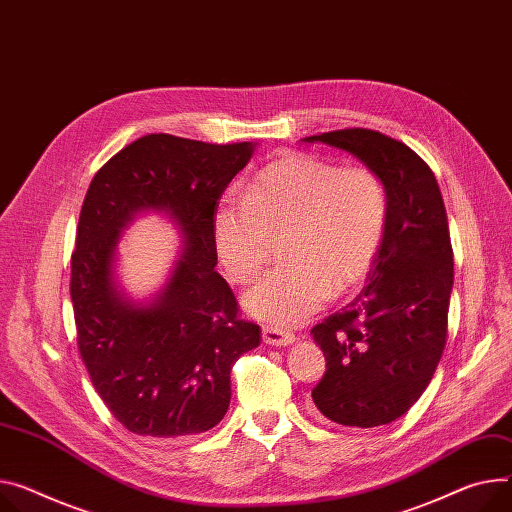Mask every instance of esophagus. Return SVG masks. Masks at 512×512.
<instances>
[{"instance_id": "obj_1", "label": "esophagus", "mask_w": 512, "mask_h": 512, "mask_svg": "<svg viewBox=\"0 0 512 512\" xmlns=\"http://www.w3.org/2000/svg\"><path fill=\"white\" fill-rule=\"evenodd\" d=\"M262 340L270 346H289L295 342V334L291 332H285V330H279V328H270V326H264L262 328Z\"/></svg>"}]
</instances>
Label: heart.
I'll list each match as a JSON object with an SVG mask.
<instances>
[{
    "mask_svg": "<svg viewBox=\"0 0 512 512\" xmlns=\"http://www.w3.org/2000/svg\"><path fill=\"white\" fill-rule=\"evenodd\" d=\"M387 227V194L367 168H340L311 153H285L252 180L248 196H225L213 217L221 264L248 281L264 266L272 235H285L289 264L244 295L252 318L295 328L332 291L357 285L375 262Z\"/></svg>",
    "mask_w": 512,
    "mask_h": 512,
    "instance_id": "b5f03b06",
    "label": "heart"
}]
</instances>
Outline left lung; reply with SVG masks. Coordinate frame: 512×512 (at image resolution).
Returning <instances> with one entry per match:
<instances>
[{"mask_svg": "<svg viewBox=\"0 0 512 512\" xmlns=\"http://www.w3.org/2000/svg\"><path fill=\"white\" fill-rule=\"evenodd\" d=\"M303 143L355 155L387 194V227L369 285L311 330L326 357L311 398L336 424H389L422 396L447 342L453 250L443 196L408 145L377 131L344 129Z\"/></svg>", "mask_w": 512, "mask_h": 512, "instance_id": "1", "label": "left lung"}]
</instances>
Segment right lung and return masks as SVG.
I'll list each match as a JSON object with an SVG mask.
<instances>
[{
    "label": "right lung",
    "mask_w": 512,
    "mask_h": 512,
    "mask_svg": "<svg viewBox=\"0 0 512 512\" xmlns=\"http://www.w3.org/2000/svg\"><path fill=\"white\" fill-rule=\"evenodd\" d=\"M256 145L145 135L88 188L71 256L77 346L98 396L135 435L178 439L219 424L233 363L260 344V326L238 318V301L215 270L213 238L221 194ZM145 212L175 223L181 256L165 287L139 302L120 283L118 244Z\"/></svg>",
    "instance_id": "1"
}]
</instances>
